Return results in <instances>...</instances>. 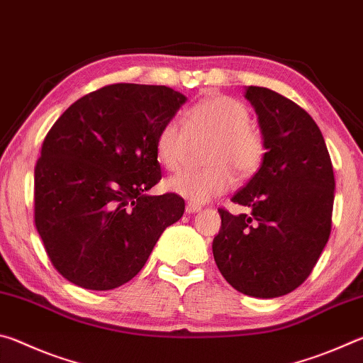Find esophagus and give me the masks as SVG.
Instances as JSON below:
<instances>
[{"label":"esophagus","mask_w":363,"mask_h":363,"mask_svg":"<svg viewBox=\"0 0 363 363\" xmlns=\"http://www.w3.org/2000/svg\"><path fill=\"white\" fill-rule=\"evenodd\" d=\"M186 211H187L189 214L199 213V211H201V206H200V205H196V203H187V206H186Z\"/></svg>","instance_id":"obj_1"}]
</instances>
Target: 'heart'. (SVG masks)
<instances>
[{
	"mask_svg": "<svg viewBox=\"0 0 363 363\" xmlns=\"http://www.w3.org/2000/svg\"><path fill=\"white\" fill-rule=\"evenodd\" d=\"M182 126L168 121L155 140L158 162L168 169L179 168L187 152L189 138L208 136L206 162L210 167L184 169L164 182L168 192L190 203H206L233 186V171L248 177L261 167L266 147L259 133L250 126V112L240 101L223 94H210L182 113Z\"/></svg>",
	"mask_w": 363,
	"mask_h": 363,
	"instance_id": "b5f03b06",
	"label": "heart"
}]
</instances>
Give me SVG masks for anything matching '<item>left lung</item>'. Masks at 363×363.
Instances as JSON below:
<instances>
[{"label": "left lung", "mask_w": 363, "mask_h": 363, "mask_svg": "<svg viewBox=\"0 0 363 363\" xmlns=\"http://www.w3.org/2000/svg\"><path fill=\"white\" fill-rule=\"evenodd\" d=\"M262 134L264 160L220 208L213 256L223 277L253 298H279L309 277L331 230L335 174L320 130L306 110L272 89L247 86Z\"/></svg>", "instance_id": "1"}]
</instances>
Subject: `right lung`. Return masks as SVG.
Wrapping results in <instances>:
<instances>
[{
	"label": "right lung",
	"mask_w": 363,
	"mask_h": 363,
	"mask_svg": "<svg viewBox=\"0 0 363 363\" xmlns=\"http://www.w3.org/2000/svg\"><path fill=\"white\" fill-rule=\"evenodd\" d=\"M187 97L167 86L118 83L86 94L54 123L35 168V224L59 274L113 290L144 267L182 218L179 195H149L162 179L155 140Z\"/></svg>",
	"instance_id": "1"
}]
</instances>
